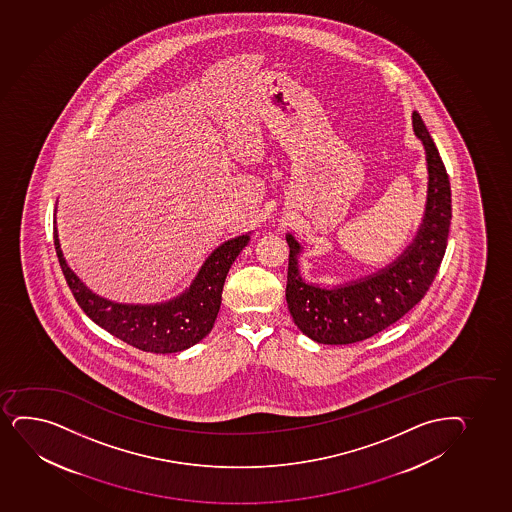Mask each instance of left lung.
I'll return each mask as SVG.
<instances>
[{"mask_svg":"<svg viewBox=\"0 0 512 512\" xmlns=\"http://www.w3.org/2000/svg\"><path fill=\"white\" fill-rule=\"evenodd\" d=\"M412 119L413 131L427 153V205L417 235L393 263L355 282L318 287L300 277L302 246L287 234L290 254L285 297L297 328L311 340L324 345L367 340L417 306L434 282L451 225V186L422 116L413 111Z\"/></svg>","mask_w":512,"mask_h":512,"instance_id":"1","label":"left lung"}]
</instances>
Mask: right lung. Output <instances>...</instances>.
<instances>
[{
  "label": "right lung",
  "instance_id": "obj_1",
  "mask_svg": "<svg viewBox=\"0 0 512 512\" xmlns=\"http://www.w3.org/2000/svg\"><path fill=\"white\" fill-rule=\"evenodd\" d=\"M249 242V234L224 242L201 266L191 287L176 299L160 304H118L94 294L71 271L59 246L54 222V247L71 294L100 328L128 343L152 353H176L203 340L217 319L222 304V290L230 266Z\"/></svg>",
  "mask_w": 512,
  "mask_h": 512
}]
</instances>
